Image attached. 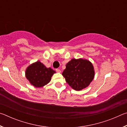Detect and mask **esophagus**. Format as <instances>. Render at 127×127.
Returning <instances> with one entry per match:
<instances>
[{
    "label": "esophagus",
    "instance_id": "esophagus-1",
    "mask_svg": "<svg viewBox=\"0 0 127 127\" xmlns=\"http://www.w3.org/2000/svg\"><path fill=\"white\" fill-rule=\"evenodd\" d=\"M56 72L58 73H61V70L59 69H56Z\"/></svg>",
    "mask_w": 127,
    "mask_h": 127
}]
</instances>
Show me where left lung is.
Here are the masks:
<instances>
[{"label": "left lung", "instance_id": "1", "mask_svg": "<svg viewBox=\"0 0 127 127\" xmlns=\"http://www.w3.org/2000/svg\"><path fill=\"white\" fill-rule=\"evenodd\" d=\"M62 75L69 86L76 91H81L89 86L94 79V67L89 60L74 58L66 63Z\"/></svg>", "mask_w": 127, "mask_h": 127}]
</instances>
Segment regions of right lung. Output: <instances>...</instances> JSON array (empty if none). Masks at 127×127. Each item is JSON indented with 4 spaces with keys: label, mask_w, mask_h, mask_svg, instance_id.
I'll return each instance as SVG.
<instances>
[{
    "label": "right lung",
    "mask_w": 127,
    "mask_h": 127,
    "mask_svg": "<svg viewBox=\"0 0 127 127\" xmlns=\"http://www.w3.org/2000/svg\"><path fill=\"white\" fill-rule=\"evenodd\" d=\"M55 71L47 68L40 61L32 63L25 70V76L31 85L35 87H42L50 82Z\"/></svg>",
    "instance_id": "add662e5"
}]
</instances>
